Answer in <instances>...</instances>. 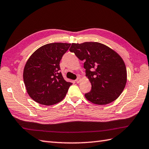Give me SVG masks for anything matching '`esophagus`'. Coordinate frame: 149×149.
<instances>
[{
  "instance_id": "34e87169",
  "label": "esophagus",
  "mask_w": 149,
  "mask_h": 149,
  "mask_svg": "<svg viewBox=\"0 0 149 149\" xmlns=\"http://www.w3.org/2000/svg\"><path fill=\"white\" fill-rule=\"evenodd\" d=\"M75 82H77V83H79V82H81V77H79L75 80Z\"/></svg>"
}]
</instances>
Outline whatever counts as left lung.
Segmentation results:
<instances>
[{
  "instance_id": "obj_1",
  "label": "left lung",
  "mask_w": 149,
  "mask_h": 149,
  "mask_svg": "<svg viewBox=\"0 0 149 149\" xmlns=\"http://www.w3.org/2000/svg\"><path fill=\"white\" fill-rule=\"evenodd\" d=\"M70 51L84 61L91 89L84 95L89 101L107 105L119 97L125 88L126 68L123 59L110 47L98 42L72 43Z\"/></svg>"
}]
</instances>
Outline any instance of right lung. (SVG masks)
<instances>
[{"instance_id":"1","label":"right lung","mask_w":149,"mask_h":149,"mask_svg":"<svg viewBox=\"0 0 149 149\" xmlns=\"http://www.w3.org/2000/svg\"><path fill=\"white\" fill-rule=\"evenodd\" d=\"M71 44L51 43L40 47L31 55L23 70L28 94L34 101L44 105L61 102L71 82L63 79L60 62Z\"/></svg>"}]
</instances>
